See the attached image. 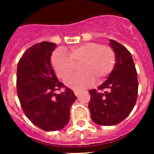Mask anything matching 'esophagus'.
Masks as SVG:
<instances>
[{"label": "esophagus", "mask_w": 154, "mask_h": 154, "mask_svg": "<svg viewBox=\"0 0 154 154\" xmlns=\"http://www.w3.org/2000/svg\"><path fill=\"white\" fill-rule=\"evenodd\" d=\"M80 91H74V94H75L76 96H78L79 94H80Z\"/></svg>", "instance_id": "esophagus-1"}]
</instances>
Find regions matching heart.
Returning a JSON list of instances; mask_svg holds the SVG:
<instances>
[{
    "label": "heart",
    "instance_id": "1",
    "mask_svg": "<svg viewBox=\"0 0 154 154\" xmlns=\"http://www.w3.org/2000/svg\"><path fill=\"white\" fill-rule=\"evenodd\" d=\"M116 61V52L111 47L97 42H86L73 46L68 54L63 49H57L51 57V63L60 78H65L80 64L81 72L73 74L65 79L69 88L82 90L93 84L103 81L112 71Z\"/></svg>",
    "mask_w": 154,
    "mask_h": 154
}]
</instances>
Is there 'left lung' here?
Wrapping results in <instances>:
<instances>
[{"instance_id":"8db88e82","label":"left lung","mask_w":154,"mask_h":154,"mask_svg":"<svg viewBox=\"0 0 154 154\" xmlns=\"http://www.w3.org/2000/svg\"><path fill=\"white\" fill-rule=\"evenodd\" d=\"M109 42L116 52L114 68L97 89L88 91L91 120L102 126L116 125L125 120L136 104L139 87L137 72L130 52L115 40Z\"/></svg>"}]
</instances>
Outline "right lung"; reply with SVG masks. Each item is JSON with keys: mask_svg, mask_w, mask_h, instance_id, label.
<instances>
[{"mask_svg": "<svg viewBox=\"0 0 154 154\" xmlns=\"http://www.w3.org/2000/svg\"><path fill=\"white\" fill-rule=\"evenodd\" d=\"M57 45L42 42L30 47L17 67V94L27 119L38 128L55 131L64 128L70 120V109L77 97L74 91L60 82L51 57ZM65 88L64 93L55 91Z\"/></svg>", "mask_w": 154, "mask_h": 154, "instance_id": "obj_1", "label": "right lung"}]
</instances>
